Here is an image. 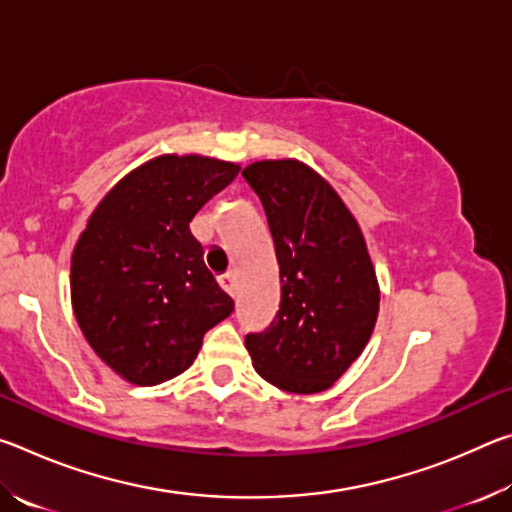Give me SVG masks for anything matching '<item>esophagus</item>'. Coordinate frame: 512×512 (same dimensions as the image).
<instances>
[{
  "label": "esophagus",
  "instance_id": "1",
  "mask_svg": "<svg viewBox=\"0 0 512 512\" xmlns=\"http://www.w3.org/2000/svg\"><path fill=\"white\" fill-rule=\"evenodd\" d=\"M219 282H221V287L230 293V296H235L237 293V275L235 273L228 271V273L219 275Z\"/></svg>",
  "mask_w": 512,
  "mask_h": 512
}]
</instances>
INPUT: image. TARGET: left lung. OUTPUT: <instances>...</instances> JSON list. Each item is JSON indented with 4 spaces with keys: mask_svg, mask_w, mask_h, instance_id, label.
<instances>
[{
    "mask_svg": "<svg viewBox=\"0 0 512 512\" xmlns=\"http://www.w3.org/2000/svg\"><path fill=\"white\" fill-rule=\"evenodd\" d=\"M264 205L280 266V309L246 334L255 370L289 393H320L359 357L375 327L379 287L366 241L339 194L298 160L244 169Z\"/></svg>",
    "mask_w": 512,
    "mask_h": 512,
    "instance_id": "obj_1",
    "label": "left lung"
}]
</instances>
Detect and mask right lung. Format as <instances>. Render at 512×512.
Listing matches in <instances>:
<instances>
[{"instance_id":"right-lung-1","label":"right lung","mask_w":512,"mask_h":512,"mask_svg":"<svg viewBox=\"0 0 512 512\" xmlns=\"http://www.w3.org/2000/svg\"><path fill=\"white\" fill-rule=\"evenodd\" d=\"M232 162L162 155L112 187L72 255V305L94 352L140 386L192 366L235 311L203 262L194 216L237 178Z\"/></svg>"}]
</instances>
